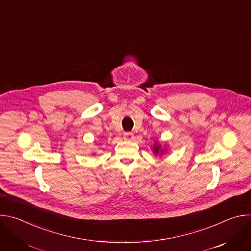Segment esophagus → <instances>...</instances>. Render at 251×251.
Wrapping results in <instances>:
<instances>
[{"instance_id": "obj_1", "label": "esophagus", "mask_w": 251, "mask_h": 251, "mask_svg": "<svg viewBox=\"0 0 251 251\" xmlns=\"http://www.w3.org/2000/svg\"><path fill=\"white\" fill-rule=\"evenodd\" d=\"M124 138L127 140V141H132L134 139V135L133 133H130V132H127L124 134Z\"/></svg>"}]
</instances>
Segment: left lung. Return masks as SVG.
<instances>
[{
  "mask_svg": "<svg viewBox=\"0 0 251 251\" xmlns=\"http://www.w3.org/2000/svg\"><path fill=\"white\" fill-rule=\"evenodd\" d=\"M152 151H153V153L156 155V156H158V155H160V157L164 154V153H166V151H167V148H162V145H161V143H159V142H155L154 143V145H153V147H152Z\"/></svg>",
  "mask_w": 251,
  "mask_h": 251,
  "instance_id": "1",
  "label": "left lung"
}]
</instances>
